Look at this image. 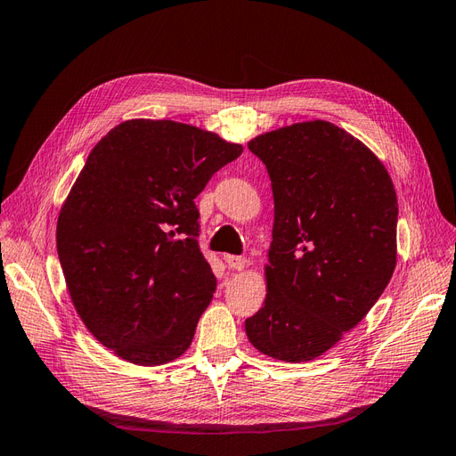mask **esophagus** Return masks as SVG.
<instances>
[{"label": "esophagus", "instance_id": "esophagus-1", "mask_svg": "<svg viewBox=\"0 0 456 456\" xmlns=\"http://www.w3.org/2000/svg\"><path fill=\"white\" fill-rule=\"evenodd\" d=\"M224 262L232 270H243L247 265V260L243 256H236V255H224Z\"/></svg>", "mask_w": 456, "mask_h": 456}]
</instances>
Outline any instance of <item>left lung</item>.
<instances>
[{
    "mask_svg": "<svg viewBox=\"0 0 456 456\" xmlns=\"http://www.w3.org/2000/svg\"><path fill=\"white\" fill-rule=\"evenodd\" d=\"M273 194L266 298L245 333L273 360L310 362L360 323L395 268L397 196L380 159L315 119L247 144Z\"/></svg>",
    "mask_w": 456,
    "mask_h": 456,
    "instance_id": "obj_1",
    "label": "left lung"
}]
</instances>
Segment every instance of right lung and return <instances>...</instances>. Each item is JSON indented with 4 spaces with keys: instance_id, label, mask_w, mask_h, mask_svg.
<instances>
[{
    "instance_id": "add662e5",
    "label": "right lung",
    "mask_w": 456,
    "mask_h": 456,
    "mask_svg": "<svg viewBox=\"0 0 456 456\" xmlns=\"http://www.w3.org/2000/svg\"><path fill=\"white\" fill-rule=\"evenodd\" d=\"M241 151L171 119L123 121L91 150L57 251L81 322L121 360L163 365L190 348L216 289L194 200Z\"/></svg>"
}]
</instances>
